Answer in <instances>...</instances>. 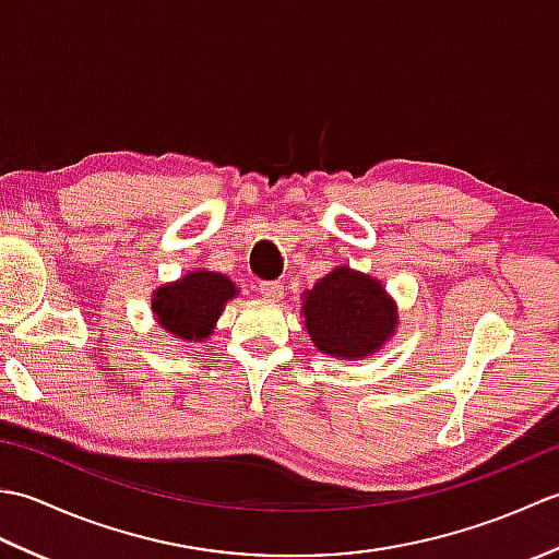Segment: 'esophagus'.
Here are the masks:
<instances>
[{
  "label": "esophagus",
  "instance_id": "34e87169",
  "mask_svg": "<svg viewBox=\"0 0 559 559\" xmlns=\"http://www.w3.org/2000/svg\"><path fill=\"white\" fill-rule=\"evenodd\" d=\"M259 293H261V298L278 302L283 298V283H278V281H261L259 283Z\"/></svg>",
  "mask_w": 559,
  "mask_h": 559
}]
</instances>
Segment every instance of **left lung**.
<instances>
[{
	"label": "left lung",
	"mask_w": 559,
	"mask_h": 559,
	"mask_svg": "<svg viewBox=\"0 0 559 559\" xmlns=\"http://www.w3.org/2000/svg\"><path fill=\"white\" fill-rule=\"evenodd\" d=\"M314 346L336 358H362L394 334L396 312L384 288L365 273L338 266L307 290L302 302Z\"/></svg>",
	"instance_id": "obj_1"
}]
</instances>
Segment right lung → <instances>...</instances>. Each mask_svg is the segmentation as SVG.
Here are the masks:
<instances>
[{"label": "right lung", "mask_w": 559, "mask_h": 559, "mask_svg": "<svg viewBox=\"0 0 559 559\" xmlns=\"http://www.w3.org/2000/svg\"><path fill=\"white\" fill-rule=\"evenodd\" d=\"M237 295L235 283L223 273L192 271L182 281L153 293V312L170 334L201 341L211 334L223 305Z\"/></svg>", "instance_id": "1"}]
</instances>
